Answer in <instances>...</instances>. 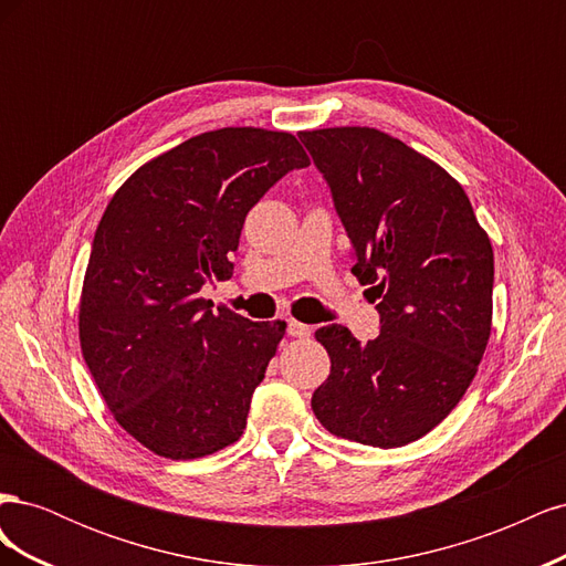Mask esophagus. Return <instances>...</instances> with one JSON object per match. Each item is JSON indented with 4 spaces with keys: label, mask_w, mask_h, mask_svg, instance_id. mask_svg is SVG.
<instances>
[{
    "label": "esophagus",
    "mask_w": 566,
    "mask_h": 566,
    "mask_svg": "<svg viewBox=\"0 0 566 566\" xmlns=\"http://www.w3.org/2000/svg\"><path fill=\"white\" fill-rule=\"evenodd\" d=\"M287 335H290V337H310V335H312V325H306V323H300V321H295V318H290V321H287Z\"/></svg>",
    "instance_id": "34e87169"
}]
</instances>
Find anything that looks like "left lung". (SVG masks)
I'll use <instances>...</instances> for the list:
<instances>
[{
  "mask_svg": "<svg viewBox=\"0 0 566 566\" xmlns=\"http://www.w3.org/2000/svg\"><path fill=\"white\" fill-rule=\"evenodd\" d=\"M378 300L380 335L345 325L316 339L331 375L312 397L335 437L397 449L424 437L470 387L491 335L493 250L447 169L373 127L300 132Z\"/></svg>",
  "mask_w": 566,
  "mask_h": 566,
  "instance_id": "8db88e82",
  "label": "left lung"
}]
</instances>
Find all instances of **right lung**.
I'll return each mask as SVG.
<instances>
[{"label":"right lung","instance_id":"add662e5","mask_svg":"<svg viewBox=\"0 0 566 566\" xmlns=\"http://www.w3.org/2000/svg\"><path fill=\"white\" fill-rule=\"evenodd\" d=\"M306 165L293 134L224 127L153 158L108 202L80 345L113 418L148 451L193 460L241 439L285 321L212 312L200 287L231 279L248 212Z\"/></svg>","mask_w":566,"mask_h":566}]
</instances>
